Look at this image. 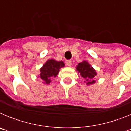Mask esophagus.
Segmentation results:
<instances>
[{
	"label": "esophagus",
	"mask_w": 131,
	"mask_h": 131,
	"mask_svg": "<svg viewBox=\"0 0 131 131\" xmlns=\"http://www.w3.org/2000/svg\"><path fill=\"white\" fill-rule=\"evenodd\" d=\"M72 63H71V60H67L66 61V65L68 66H71Z\"/></svg>",
	"instance_id": "esophagus-1"
}]
</instances>
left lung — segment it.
<instances>
[{"instance_id":"8db88e82","label":"left lung","mask_w":131,"mask_h":131,"mask_svg":"<svg viewBox=\"0 0 131 131\" xmlns=\"http://www.w3.org/2000/svg\"><path fill=\"white\" fill-rule=\"evenodd\" d=\"M76 70L84 79V82L86 83L87 85H91L96 83V81L94 78L97 75V73L95 69L88 63V62L84 60L81 63H79L76 66Z\"/></svg>"}]
</instances>
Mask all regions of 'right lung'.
<instances>
[{
  "mask_svg": "<svg viewBox=\"0 0 131 131\" xmlns=\"http://www.w3.org/2000/svg\"><path fill=\"white\" fill-rule=\"evenodd\" d=\"M65 66L62 61L58 62L56 60H48L40 69V75L39 77L42 80L44 84H48L51 82V79L58 75L60 69Z\"/></svg>",
  "mask_w": 131,
  "mask_h": 131,
  "instance_id": "right-lung-1",
  "label": "right lung"
}]
</instances>
